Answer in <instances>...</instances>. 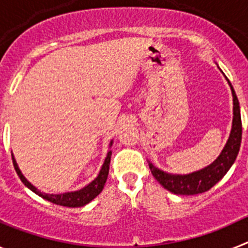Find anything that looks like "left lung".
I'll return each mask as SVG.
<instances>
[{
    "label": "left lung",
    "instance_id": "8db88e82",
    "mask_svg": "<svg viewBox=\"0 0 248 248\" xmlns=\"http://www.w3.org/2000/svg\"><path fill=\"white\" fill-rule=\"evenodd\" d=\"M227 82L231 87L232 98H233V119H232L231 134H230L226 145L222 149L217 159L209 166L187 175L168 174L149 163V168H150L153 176L159 181L160 185H163L166 190L172 194L198 195L207 191L226 175L232 164L235 163L238 150H240L241 138H242V123H241L238 99L229 79Z\"/></svg>",
    "mask_w": 248,
    "mask_h": 248
}]
</instances>
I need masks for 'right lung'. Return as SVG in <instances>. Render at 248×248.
Listing matches in <instances>:
<instances>
[{
    "instance_id": "right-lung-1",
    "label": "right lung",
    "mask_w": 248,
    "mask_h": 248,
    "mask_svg": "<svg viewBox=\"0 0 248 248\" xmlns=\"http://www.w3.org/2000/svg\"><path fill=\"white\" fill-rule=\"evenodd\" d=\"M113 144V141H110V146ZM110 156H111V151L109 150L108 154H107V157L104 160V164H103L102 169H100L99 174L98 176L92 181L91 184H88L87 186H84L83 189L78 190V191H72V192H63V194H46V192H41L37 187H34L30 181L26 179L23 175H22L21 170L18 169V165H17L16 160L12 155L13 160V166L16 169L17 175L19 176L21 181L27 186L28 189L32 190L34 194H37L38 196H41L45 200L49 201V202H53L56 205L59 206H65V207H80V206H84L87 203L91 202L94 198H97L98 195L102 192L103 187L105 185V181H107V177H108L109 174V164H110Z\"/></svg>"
}]
</instances>
